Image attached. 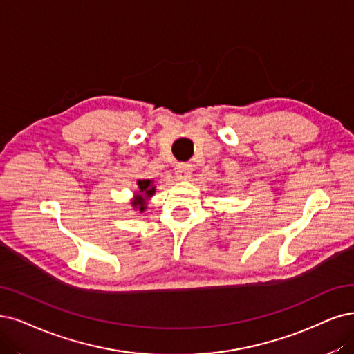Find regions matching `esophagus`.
<instances>
[{
	"instance_id": "1",
	"label": "esophagus",
	"mask_w": 354,
	"mask_h": 354,
	"mask_svg": "<svg viewBox=\"0 0 354 354\" xmlns=\"http://www.w3.org/2000/svg\"><path fill=\"white\" fill-rule=\"evenodd\" d=\"M175 172L178 179H188L192 174V166L189 163H178L175 166Z\"/></svg>"
}]
</instances>
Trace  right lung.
Masks as SVG:
<instances>
[{"label": "right lung", "instance_id": "right-lung-1", "mask_svg": "<svg viewBox=\"0 0 354 354\" xmlns=\"http://www.w3.org/2000/svg\"><path fill=\"white\" fill-rule=\"evenodd\" d=\"M138 189H140V195H136V200L133 203V205L136 208H138L140 212H144L146 210V198L147 197H151V195L154 194V187L151 185V180L150 179H142V180H138Z\"/></svg>", "mask_w": 354, "mask_h": 354}]
</instances>
